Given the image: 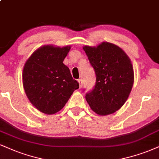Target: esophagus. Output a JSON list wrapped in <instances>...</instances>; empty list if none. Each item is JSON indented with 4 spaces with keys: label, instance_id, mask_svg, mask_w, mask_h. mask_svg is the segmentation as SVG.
Returning <instances> with one entry per match:
<instances>
[{
    "label": "esophagus",
    "instance_id": "34e87169",
    "mask_svg": "<svg viewBox=\"0 0 159 159\" xmlns=\"http://www.w3.org/2000/svg\"><path fill=\"white\" fill-rule=\"evenodd\" d=\"M78 83H79V85H80V89H81V88H82V87H83V80H82L81 79L78 80Z\"/></svg>",
    "mask_w": 159,
    "mask_h": 159
}]
</instances>
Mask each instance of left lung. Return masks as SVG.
<instances>
[{
	"mask_svg": "<svg viewBox=\"0 0 159 159\" xmlns=\"http://www.w3.org/2000/svg\"><path fill=\"white\" fill-rule=\"evenodd\" d=\"M96 74L93 90L85 99L92 111L100 116L115 113L130 95L134 81L132 63L124 51L111 43L83 47Z\"/></svg>",
	"mask_w": 159,
	"mask_h": 159,
	"instance_id": "1",
	"label": "left lung"
}]
</instances>
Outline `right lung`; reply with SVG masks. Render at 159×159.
<instances>
[{
    "mask_svg": "<svg viewBox=\"0 0 159 159\" xmlns=\"http://www.w3.org/2000/svg\"><path fill=\"white\" fill-rule=\"evenodd\" d=\"M70 46L47 45L39 48L25 62L23 84L25 94L37 109L46 114L60 111L79 83L72 78L63 60Z\"/></svg>",
    "mask_w": 159,
    "mask_h": 159,
    "instance_id": "1",
    "label": "right lung"
}]
</instances>
